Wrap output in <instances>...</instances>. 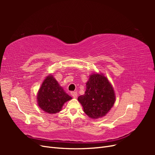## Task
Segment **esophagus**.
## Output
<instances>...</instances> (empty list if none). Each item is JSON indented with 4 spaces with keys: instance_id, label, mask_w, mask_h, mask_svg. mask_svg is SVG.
I'll return each mask as SVG.
<instances>
[{
    "instance_id": "obj_1",
    "label": "esophagus",
    "mask_w": 155,
    "mask_h": 155,
    "mask_svg": "<svg viewBox=\"0 0 155 155\" xmlns=\"http://www.w3.org/2000/svg\"><path fill=\"white\" fill-rule=\"evenodd\" d=\"M71 94L74 98H76L78 96V93L76 92H71Z\"/></svg>"
}]
</instances>
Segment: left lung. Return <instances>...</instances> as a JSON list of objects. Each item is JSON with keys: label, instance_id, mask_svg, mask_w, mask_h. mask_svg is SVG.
Here are the masks:
<instances>
[{"label": "left lung", "instance_id": "1", "mask_svg": "<svg viewBox=\"0 0 155 155\" xmlns=\"http://www.w3.org/2000/svg\"><path fill=\"white\" fill-rule=\"evenodd\" d=\"M85 94L78 100L83 107L85 114L93 119L107 114L115 102V94L111 84L104 75H91L86 83Z\"/></svg>", "mask_w": 155, "mask_h": 155}]
</instances>
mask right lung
I'll use <instances>...</instances> for the list:
<instances>
[{"instance_id":"obj_1","label":"right lung","mask_w":155,"mask_h":155,"mask_svg":"<svg viewBox=\"0 0 155 155\" xmlns=\"http://www.w3.org/2000/svg\"><path fill=\"white\" fill-rule=\"evenodd\" d=\"M71 99L51 75L45 79L37 95L39 107L49 114L61 111L64 103Z\"/></svg>"}]
</instances>
